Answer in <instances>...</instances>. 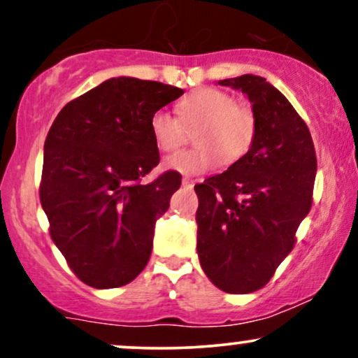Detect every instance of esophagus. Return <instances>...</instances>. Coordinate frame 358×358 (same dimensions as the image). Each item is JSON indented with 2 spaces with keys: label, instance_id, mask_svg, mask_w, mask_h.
Wrapping results in <instances>:
<instances>
[{
  "label": "esophagus",
  "instance_id": "obj_1",
  "mask_svg": "<svg viewBox=\"0 0 358 358\" xmlns=\"http://www.w3.org/2000/svg\"><path fill=\"white\" fill-rule=\"evenodd\" d=\"M182 185H183V187H188V188H192V187H193V180L187 178V176H185V178L182 180Z\"/></svg>",
  "mask_w": 358,
  "mask_h": 358
}]
</instances>
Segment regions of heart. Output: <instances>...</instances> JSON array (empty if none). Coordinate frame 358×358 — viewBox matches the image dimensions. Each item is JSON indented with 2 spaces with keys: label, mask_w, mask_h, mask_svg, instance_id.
Here are the masks:
<instances>
[{
  "label": "heart",
  "mask_w": 358,
  "mask_h": 358,
  "mask_svg": "<svg viewBox=\"0 0 358 358\" xmlns=\"http://www.w3.org/2000/svg\"><path fill=\"white\" fill-rule=\"evenodd\" d=\"M180 117L158 109L150 119V129L159 150L175 151L193 129L192 150L180 151L166 159L170 170L183 175H199L212 168L232 165L249 151L256 136V119L244 106H237L231 94L219 89H200L178 104Z\"/></svg>",
  "instance_id": "obj_1"
}]
</instances>
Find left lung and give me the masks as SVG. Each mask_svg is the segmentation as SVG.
Returning a JSON list of instances; mask_svg holds the SVG:
<instances>
[{
	"label": "left lung",
	"instance_id": "obj_1",
	"mask_svg": "<svg viewBox=\"0 0 358 358\" xmlns=\"http://www.w3.org/2000/svg\"><path fill=\"white\" fill-rule=\"evenodd\" d=\"M219 84L249 97L256 136L227 171L195 185L196 250L213 285L245 294L268 285L293 250L313 202L316 155L306 122L264 77L245 73Z\"/></svg>",
	"mask_w": 358,
	"mask_h": 358
}]
</instances>
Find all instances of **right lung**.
Wrapping results in <instances>:
<instances>
[{
  "instance_id": "add662e5",
  "label": "right lung",
  "mask_w": 358,
  "mask_h": 358,
  "mask_svg": "<svg viewBox=\"0 0 358 358\" xmlns=\"http://www.w3.org/2000/svg\"><path fill=\"white\" fill-rule=\"evenodd\" d=\"M182 94L162 82L113 77L53 121L40 202L52 241L85 285L124 286L146 268L156 220L182 185L178 171L141 183L159 163L150 119Z\"/></svg>"
}]
</instances>
